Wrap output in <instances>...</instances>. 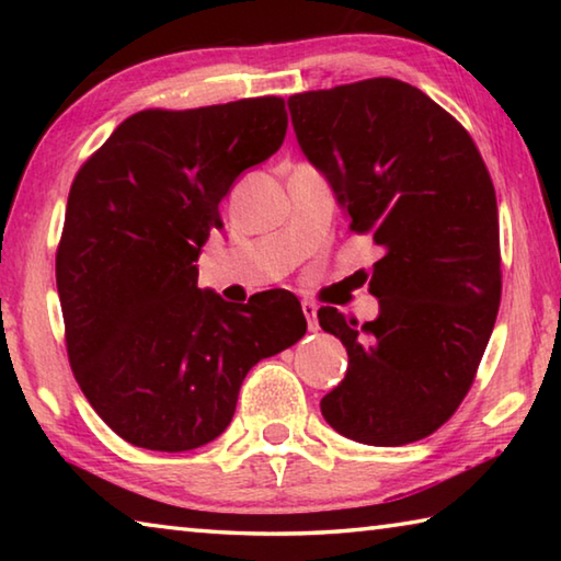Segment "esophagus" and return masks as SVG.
I'll return each mask as SVG.
<instances>
[{
	"instance_id": "1",
	"label": "esophagus",
	"mask_w": 561,
	"mask_h": 561,
	"mask_svg": "<svg viewBox=\"0 0 561 561\" xmlns=\"http://www.w3.org/2000/svg\"><path fill=\"white\" fill-rule=\"evenodd\" d=\"M301 311H304V317H307L309 329L317 331L319 329V324H317V304L309 301V299H304L301 301Z\"/></svg>"
}]
</instances>
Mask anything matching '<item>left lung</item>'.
<instances>
[{
    "label": "left lung",
    "instance_id": "8db88e82",
    "mask_svg": "<svg viewBox=\"0 0 561 561\" xmlns=\"http://www.w3.org/2000/svg\"><path fill=\"white\" fill-rule=\"evenodd\" d=\"M289 113L348 230L383 247L368 282L374 321L319 309L321 329L348 354L321 415L356 443H415L458 411L495 327V187L470 133L411 83L366 79L297 93Z\"/></svg>",
    "mask_w": 561,
    "mask_h": 561
}]
</instances>
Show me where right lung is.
I'll return each mask as SVG.
<instances>
[{
	"instance_id": "obj_1",
	"label": "right lung",
	"mask_w": 561,
	"mask_h": 561,
	"mask_svg": "<svg viewBox=\"0 0 561 561\" xmlns=\"http://www.w3.org/2000/svg\"><path fill=\"white\" fill-rule=\"evenodd\" d=\"M287 133L284 99L133 113L76 173L56 252L71 371L103 423L183 453L230 425L244 376L307 334L291 291L197 289L203 244L247 168Z\"/></svg>"
}]
</instances>
